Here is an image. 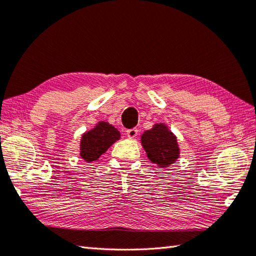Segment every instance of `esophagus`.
Instances as JSON below:
<instances>
[{
  "mask_svg": "<svg viewBox=\"0 0 256 256\" xmlns=\"http://www.w3.org/2000/svg\"><path fill=\"white\" fill-rule=\"evenodd\" d=\"M125 134H126L128 138H133L138 136V130L136 128H128L125 131Z\"/></svg>",
  "mask_w": 256,
  "mask_h": 256,
  "instance_id": "1",
  "label": "esophagus"
}]
</instances>
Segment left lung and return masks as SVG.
Masks as SVG:
<instances>
[{
	"instance_id": "obj_1",
	"label": "left lung",
	"mask_w": 256,
	"mask_h": 256,
	"mask_svg": "<svg viewBox=\"0 0 256 256\" xmlns=\"http://www.w3.org/2000/svg\"><path fill=\"white\" fill-rule=\"evenodd\" d=\"M141 144L148 158L159 167H168L180 156L176 136L164 124H154L152 128L142 134Z\"/></svg>"
}]
</instances>
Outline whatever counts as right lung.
Here are the masks:
<instances>
[{"mask_svg":"<svg viewBox=\"0 0 256 256\" xmlns=\"http://www.w3.org/2000/svg\"><path fill=\"white\" fill-rule=\"evenodd\" d=\"M120 138V132L112 125L106 122L98 123L92 130L82 136L80 144L81 158H84L86 162H96Z\"/></svg>","mask_w":256,"mask_h":256,"instance_id":"right-lung-1","label":"right lung"}]
</instances>
